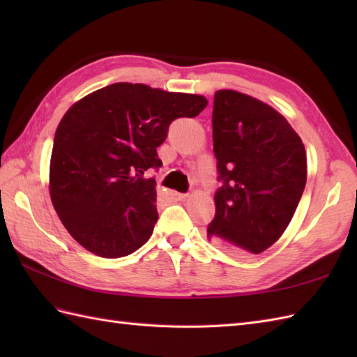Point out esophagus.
Returning a JSON list of instances; mask_svg holds the SVG:
<instances>
[{"instance_id":"1","label":"esophagus","mask_w":357,"mask_h":357,"mask_svg":"<svg viewBox=\"0 0 357 357\" xmlns=\"http://www.w3.org/2000/svg\"><path fill=\"white\" fill-rule=\"evenodd\" d=\"M165 198L169 199V201H172V202H174V201H183V199H185L187 195H185V193H178V192H174V190H170V192L165 193Z\"/></svg>"}]
</instances>
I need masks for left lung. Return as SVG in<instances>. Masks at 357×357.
Listing matches in <instances>:
<instances>
[{"instance_id": "left-lung-1", "label": "left lung", "mask_w": 357, "mask_h": 357, "mask_svg": "<svg viewBox=\"0 0 357 357\" xmlns=\"http://www.w3.org/2000/svg\"><path fill=\"white\" fill-rule=\"evenodd\" d=\"M213 150L224 185L208 239L259 255L282 236L304 193V144L271 105L224 89L215 93Z\"/></svg>"}]
</instances>
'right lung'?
I'll list each match as a JSON object with an SVG mask.
<instances>
[{
  "instance_id": "right-lung-1",
  "label": "right lung",
  "mask_w": 357,
  "mask_h": 357,
  "mask_svg": "<svg viewBox=\"0 0 357 357\" xmlns=\"http://www.w3.org/2000/svg\"><path fill=\"white\" fill-rule=\"evenodd\" d=\"M207 98L115 82L75 102L53 141L49 192L72 238L90 253L123 257L150 239L158 221L156 149L176 118H195Z\"/></svg>"
}]
</instances>
